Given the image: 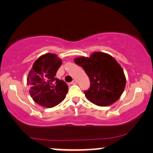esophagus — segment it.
<instances>
[{
    "mask_svg": "<svg viewBox=\"0 0 153 153\" xmlns=\"http://www.w3.org/2000/svg\"><path fill=\"white\" fill-rule=\"evenodd\" d=\"M77 83V82H76V80H73L72 82H71V84H76Z\"/></svg>",
    "mask_w": 153,
    "mask_h": 153,
    "instance_id": "34e87169",
    "label": "esophagus"
}]
</instances>
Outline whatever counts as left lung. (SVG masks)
<instances>
[{
	"instance_id": "1",
	"label": "left lung",
	"mask_w": 153,
	"mask_h": 153,
	"mask_svg": "<svg viewBox=\"0 0 153 153\" xmlns=\"http://www.w3.org/2000/svg\"><path fill=\"white\" fill-rule=\"evenodd\" d=\"M77 65L82 66L89 76L90 87L84 91L89 101L100 107H107L119 100L126 84L123 68L112 56L94 52L90 56L77 57Z\"/></svg>"
}]
</instances>
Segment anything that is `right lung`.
Wrapping results in <instances>:
<instances>
[{"mask_svg":"<svg viewBox=\"0 0 153 153\" xmlns=\"http://www.w3.org/2000/svg\"><path fill=\"white\" fill-rule=\"evenodd\" d=\"M62 63V59L54 53H46L38 58L28 73L27 84L30 87V96L42 107L51 108L66 97L67 84L55 77Z\"/></svg>","mask_w":153,"mask_h":153,"instance_id":"obj_1","label":"right lung"}]
</instances>
